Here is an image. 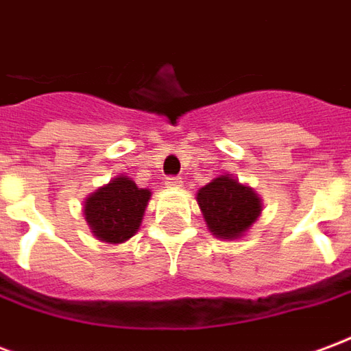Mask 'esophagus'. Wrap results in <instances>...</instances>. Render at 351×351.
<instances>
[{
    "label": "esophagus",
    "instance_id": "34e87169",
    "mask_svg": "<svg viewBox=\"0 0 351 351\" xmlns=\"http://www.w3.org/2000/svg\"><path fill=\"white\" fill-rule=\"evenodd\" d=\"M163 184L167 186V188H178V186H182V178H178V176H167Z\"/></svg>",
    "mask_w": 351,
    "mask_h": 351
}]
</instances>
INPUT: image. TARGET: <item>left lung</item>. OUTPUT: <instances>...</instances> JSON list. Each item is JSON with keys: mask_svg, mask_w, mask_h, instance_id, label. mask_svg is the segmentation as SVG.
Instances as JSON below:
<instances>
[{"mask_svg": "<svg viewBox=\"0 0 351 351\" xmlns=\"http://www.w3.org/2000/svg\"><path fill=\"white\" fill-rule=\"evenodd\" d=\"M208 229L220 239H237L258 220L261 201L252 188L231 176H218L197 193Z\"/></svg>", "mask_w": 351, "mask_h": 351, "instance_id": "obj_1", "label": "left lung"}]
</instances>
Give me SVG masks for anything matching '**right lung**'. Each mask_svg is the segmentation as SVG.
I'll return each mask as SVG.
<instances>
[{"label":"right lung","instance_id":"obj_1","mask_svg":"<svg viewBox=\"0 0 351 351\" xmlns=\"http://www.w3.org/2000/svg\"><path fill=\"white\" fill-rule=\"evenodd\" d=\"M150 191L118 176L86 199L84 216L93 235L105 243H123L135 235L141 226Z\"/></svg>","mask_w":351,"mask_h":351}]
</instances>
